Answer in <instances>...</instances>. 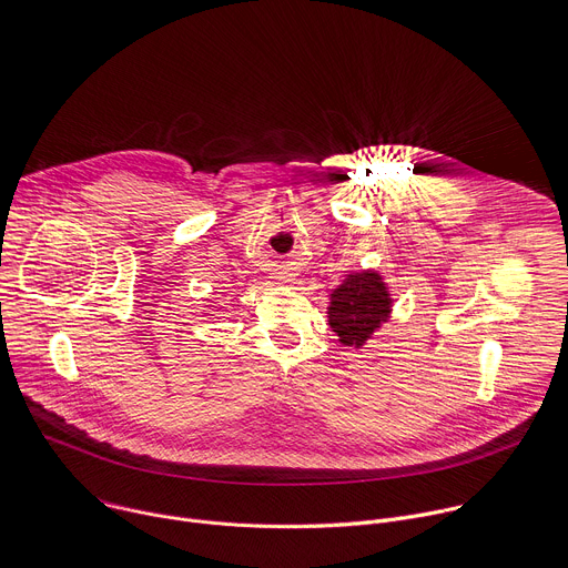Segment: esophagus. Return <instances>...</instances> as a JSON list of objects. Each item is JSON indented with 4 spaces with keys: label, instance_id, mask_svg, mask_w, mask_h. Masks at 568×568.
Returning a JSON list of instances; mask_svg holds the SVG:
<instances>
[{
    "label": "esophagus",
    "instance_id": "1",
    "mask_svg": "<svg viewBox=\"0 0 568 568\" xmlns=\"http://www.w3.org/2000/svg\"><path fill=\"white\" fill-rule=\"evenodd\" d=\"M282 282H291V277H288V275H284V277H282Z\"/></svg>",
    "mask_w": 568,
    "mask_h": 568
}]
</instances>
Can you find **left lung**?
Wrapping results in <instances>:
<instances>
[{
	"instance_id": "obj_1",
	"label": "left lung",
	"mask_w": 568,
	"mask_h": 568,
	"mask_svg": "<svg viewBox=\"0 0 568 568\" xmlns=\"http://www.w3.org/2000/svg\"><path fill=\"white\" fill-rule=\"evenodd\" d=\"M394 297L385 277L374 271H352L328 295L326 322L345 347L363 349L367 339L389 322Z\"/></svg>"
}]
</instances>
